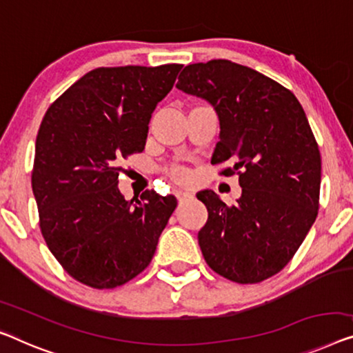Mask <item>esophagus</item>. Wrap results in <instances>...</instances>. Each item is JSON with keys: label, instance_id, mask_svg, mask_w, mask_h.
<instances>
[{"label": "esophagus", "instance_id": "obj_1", "mask_svg": "<svg viewBox=\"0 0 353 353\" xmlns=\"http://www.w3.org/2000/svg\"><path fill=\"white\" fill-rule=\"evenodd\" d=\"M174 194H176V198H177L179 203L187 201V199H192V198H193V193L185 192V190H176Z\"/></svg>", "mask_w": 353, "mask_h": 353}]
</instances>
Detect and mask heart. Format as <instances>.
<instances>
[{"label":"heart","instance_id":"1","mask_svg":"<svg viewBox=\"0 0 353 353\" xmlns=\"http://www.w3.org/2000/svg\"><path fill=\"white\" fill-rule=\"evenodd\" d=\"M170 174L176 182H181V183H185V182H188V179H190L188 171L182 170V168H174V170L170 171Z\"/></svg>","mask_w":353,"mask_h":353}]
</instances>
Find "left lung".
I'll list each match as a JSON object with an SVG mask.
<instances>
[{"label": "left lung", "instance_id": "obj_1", "mask_svg": "<svg viewBox=\"0 0 353 353\" xmlns=\"http://www.w3.org/2000/svg\"><path fill=\"white\" fill-rule=\"evenodd\" d=\"M212 104L220 141L212 165L234 163L241 198L227 206L212 190L198 243L210 270L238 283L277 274L293 259L319 210L322 160L296 97L272 79L230 60L193 63L176 85Z\"/></svg>", "mask_w": 353, "mask_h": 353}]
</instances>
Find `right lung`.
Wrapping results in <instances>:
<instances>
[{
    "instance_id": "1",
    "label": "right lung",
    "mask_w": 353,
    "mask_h": 353,
    "mask_svg": "<svg viewBox=\"0 0 353 353\" xmlns=\"http://www.w3.org/2000/svg\"><path fill=\"white\" fill-rule=\"evenodd\" d=\"M182 65L97 68L47 109L31 187L46 244L68 274L93 288L143 272L177 206L145 190L126 201L120 161L144 150L149 122Z\"/></svg>"
}]
</instances>
